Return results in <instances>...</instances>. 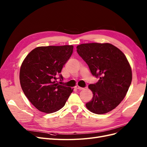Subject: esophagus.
Listing matches in <instances>:
<instances>
[{
	"mask_svg": "<svg viewBox=\"0 0 147 147\" xmlns=\"http://www.w3.org/2000/svg\"><path fill=\"white\" fill-rule=\"evenodd\" d=\"M75 88H76L77 90H83V88H82V87H80V86H78V85H77L76 86H75Z\"/></svg>",
	"mask_w": 147,
	"mask_h": 147,
	"instance_id": "esophagus-1",
	"label": "esophagus"
}]
</instances>
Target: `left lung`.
Wrapping results in <instances>:
<instances>
[{"instance_id":"8db88e82","label":"left lung","mask_w":147,"mask_h":147,"mask_svg":"<svg viewBox=\"0 0 147 147\" xmlns=\"http://www.w3.org/2000/svg\"><path fill=\"white\" fill-rule=\"evenodd\" d=\"M77 48L92 75L99 77L96 83L88 86L93 96L86 108L99 115L110 112L123 100L132 82V70L126 56L108 43H83Z\"/></svg>"}]
</instances>
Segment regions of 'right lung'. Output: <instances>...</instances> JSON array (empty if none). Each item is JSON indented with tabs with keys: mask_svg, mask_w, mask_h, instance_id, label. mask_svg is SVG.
Returning a JSON list of instances; mask_svg holds the SVG:
<instances>
[{
	"mask_svg": "<svg viewBox=\"0 0 147 147\" xmlns=\"http://www.w3.org/2000/svg\"><path fill=\"white\" fill-rule=\"evenodd\" d=\"M74 46L38 47L24 59L20 80L25 96L40 112L51 113L64 106L73 89L61 85L60 74L73 53ZM60 75L61 82L57 81Z\"/></svg>",
	"mask_w": 147,
	"mask_h": 147,
	"instance_id": "add662e5",
	"label": "right lung"
}]
</instances>
